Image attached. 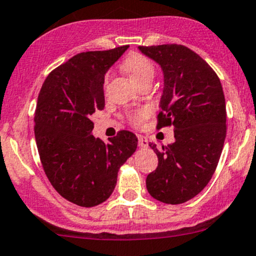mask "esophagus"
<instances>
[{
	"label": "esophagus",
	"instance_id": "esophagus-1",
	"mask_svg": "<svg viewBox=\"0 0 256 256\" xmlns=\"http://www.w3.org/2000/svg\"><path fill=\"white\" fill-rule=\"evenodd\" d=\"M138 141H139V146L141 148H145V147L148 146V141L142 135H138Z\"/></svg>",
	"mask_w": 256,
	"mask_h": 256
}]
</instances>
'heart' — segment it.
Instances as JSON below:
<instances>
[{
	"instance_id": "1",
	"label": "heart",
	"mask_w": 256,
	"mask_h": 256,
	"mask_svg": "<svg viewBox=\"0 0 256 256\" xmlns=\"http://www.w3.org/2000/svg\"><path fill=\"white\" fill-rule=\"evenodd\" d=\"M123 69L129 76L133 79L134 82L141 86L142 84L152 82L153 78L156 74V67L153 62L148 57L142 55L139 52H132L126 57L122 64ZM108 80V76L105 78V81ZM145 117V112L144 111H139V112H134L129 115V121L133 124H139Z\"/></svg>"
}]
</instances>
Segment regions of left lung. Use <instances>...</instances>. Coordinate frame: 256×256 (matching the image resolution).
Listing matches in <instances>:
<instances>
[{"instance_id": "left-lung-1", "label": "left lung", "mask_w": 256, "mask_h": 256, "mask_svg": "<svg viewBox=\"0 0 256 256\" xmlns=\"http://www.w3.org/2000/svg\"><path fill=\"white\" fill-rule=\"evenodd\" d=\"M160 66L164 88L157 128L174 126L175 142L148 145L158 166L146 187L156 200L178 205L206 187L217 168L225 136L226 109L220 80L208 63L184 45L139 46Z\"/></svg>"}]
</instances>
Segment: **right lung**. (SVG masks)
I'll return each mask as SVG.
<instances>
[{"label":"right lung","mask_w":256,"mask_h":256,"mask_svg":"<svg viewBox=\"0 0 256 256\" xmlns=\"http://www.w3.org/2000/svg\"><path fill=\"white\" fill-rule=\"evenodd\" d=\"M128 48L78 54L54 69L39 92L34 136L42 165L57 193L78 206L104 202L136 150L132 132H118L109 142L92 135L91 116L105 106L104 75Z\"/></svg>","instance_id":"1"}]
</instances>
